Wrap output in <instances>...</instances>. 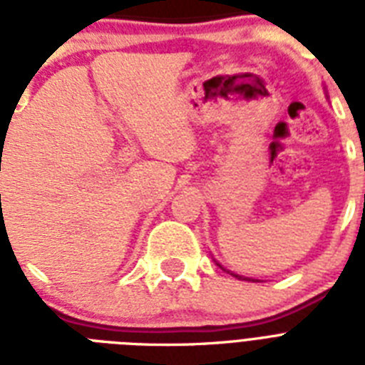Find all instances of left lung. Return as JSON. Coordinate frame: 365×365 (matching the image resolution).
<instances>
[{"label":"left lung","instance_id":"obj_1","mask_svg":"<svg viewBox=\"0 0 365 365\" xmlns=\"http://www.w3.org/2000/svg\"><path fill=\"white\" fill-rule=\"evenodd\" d=\"M216 263H217V261H216ZM217 265L222 267L223 271H227V272H231V271H229V269H225V267H223V265H222V263H217ZM231 274H233V277H235V278H239V280H255V278H250V277H242V274H237V272H231Z\"/></svg>","mask_w":365,"mask_h":365}]
</instances>
